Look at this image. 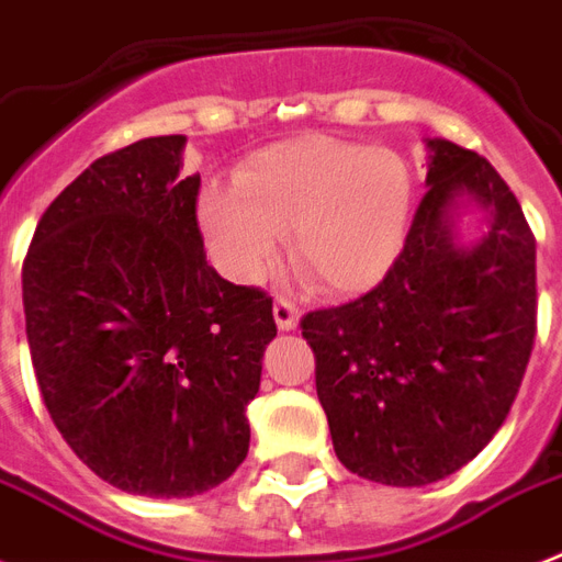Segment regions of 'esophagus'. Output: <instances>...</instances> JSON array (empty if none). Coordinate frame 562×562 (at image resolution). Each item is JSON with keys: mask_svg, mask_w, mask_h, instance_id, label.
<instances>
[{"mask_svg": "<svg viewBox=\"0 0 562 562\" xmlns=\"http://www.w3.org/2000/svg\"><path fill=\"white\" fill-rule=\"evenodd\" d=\"M273 321L280 326L282 333H291V329H297L300 324V308L291 303V300H277L273 303Z\"/></svg>", "mask_w": 562, "mask_h": 562, "instance_id": "34e87169", "label": "esophagus"}]
</instances>
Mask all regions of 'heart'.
Wrapping results in <instances>:
<instances>
[{"mask_svg":"<svg viewBox=\"0 0 562 562\" xmlns=\"http://www.w3.org/2000/svg\"><path fill=\"white\" fill-rule=\"evenodd\" d=\"M414 198L402 154L306 134L250 154L236 189L201 194L198 221L233 280H262L291 233V262L312 289L359 294L405 250Z\"/></svg>","mask_w":562,"mask_h":562,"instance_id":"1","label":"heart"}]
</instances>
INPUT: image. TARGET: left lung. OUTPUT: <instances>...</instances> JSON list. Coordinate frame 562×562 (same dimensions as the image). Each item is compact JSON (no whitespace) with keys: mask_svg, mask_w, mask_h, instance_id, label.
<instances>
[{"mask_svg":"<svg viewBox=\"0 0 562 562\" xmlns=\"http://www.w3.org/2000/svg\"><path fill=\"white\" fill-rule=\"evenodd\" d=\"M426 151L428 192L387 277L300 324L338 461L387 487L435 484L493 440L537 335V241L516 194L475 151ZM467 211L485 221L475 243L457 238Z\"/></svg>","mask_w":562,"mask_h":562,"instance_id":"8db88e82","label":"left lung"}]
</instances>
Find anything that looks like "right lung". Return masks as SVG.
Here are the masks:
<instances>
[{"label":"right lung","instance_id":"1","mask_svg":"<svg viewBox=\"0 0 562 562\" xmlns=\"http://www.w3.org/2000/svg\"><path fill=\"white\" fill-rule=\"evenodd\" d=\"M187 136L101 157L43 212L22 265L31 364L57 431L99 479L192 498L247 458L245 411L273 300L206 265Z\"/></svg>","mask_w":562,"mask_h":562}]
</instances>
